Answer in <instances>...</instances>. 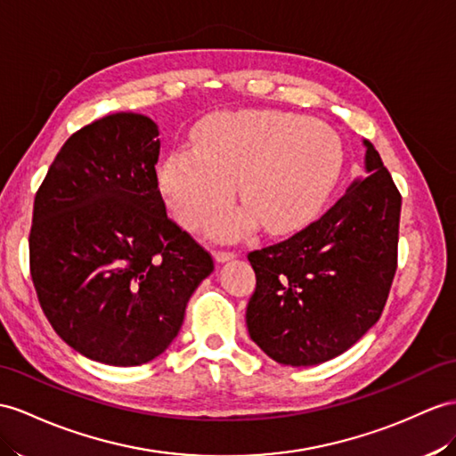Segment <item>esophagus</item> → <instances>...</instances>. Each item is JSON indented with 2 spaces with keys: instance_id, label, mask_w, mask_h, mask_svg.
Listing matches in <instances>:
<instances>
[{
  "instance_id": "esophagus-1",
  "label": "esophagus",
  "mask_w": 456,
  "mask_h": 456,
  "mask_svg": "<svg viewBox=\"0 0 456 456\" xmlns=\"http://www.w3.org/2000/svg\"><path fill=\"white\" fill-rule=\"evenodd\" d=\"M215 259L218 263H226V261L236 259V253L234 251H215Z\"/></svg>"
}]
</instances>
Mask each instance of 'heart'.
I'll use <instances>...</instances> for the list:
<instances>
[{"label":"heart","mask_w":456,"mask_h":456,"mask_svg":"<svg viewBox=\"0 0 456 456\" xmlns=\"http://www.w3.org/2000/svg\"><path fill=\"white\" fill-rule=\"evenodd\" d=\"M342 142L323 121L273 110L210 118L195 147L174 149L160 166V191L187 230H201L234 195L246 208L218 216L208 232L236 238L261 222L271 234L299 226L325 203L342 170Z\"/></svg>","instance_id":"obj_1"}]
</instances>
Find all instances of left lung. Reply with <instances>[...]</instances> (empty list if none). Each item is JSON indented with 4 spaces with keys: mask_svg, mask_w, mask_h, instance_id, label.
Returning <instances> with one entry per match:
<instances>
[{
    "mask_svg": "<svg viewBox=\"0 0 456 456\" xmlns=\"http://www.w3.org/2000/svg\"><path fill=\"white\" fill-rule=\"evenodd\" d=\"M365 175L319 220L248 255L257 276L246 323L282 365L340 356L381 317L396 271L401 193L379 152L363 141Z\"/></svg>",
    "mask_w": 456,
    "mask_h": 456,
    "instance_id": "left-lung-1",
    "label": "left lung"
}]
</instances>
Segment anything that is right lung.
Listing matches in <instances>:
<instances>
[{"label": "right lung", "instance_id": "add662e5", "mask_svg": "<svg viewBox=\"0 0 456 456\" xmlns=\"http://www.w3.org/2000/svg\"><path fill=\"white\" fill-rule=\"evenodd\" d=\"M159 126L118 112L65 141L35 197L30 274L53 330L116 368L170 346L213 257L166 215Z\"/></svg>", "mask_w": 456, "mask_h": 456}]
</instances>
